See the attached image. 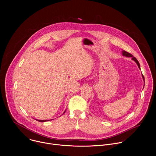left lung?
Segmentation results:
<instances>
[{
  "instance_id": "8db88e82",
  "label": "left lung",
  "mask_w": 156,
  "mask_h": 156,
  "mask_svg": "<svg viewBox=\"0 0 156 156\" xmlns=\"http://www.w3.org/2000/svg\"><path fill=\"white\" fill-rule=\"evenodd\" d=\"M122 55H123V56H125V57H131V59H132L133 60H134V61L136 63L137 65L138 66V68H139L140 69H141V68H140V65L139 62L138 61V60H137L134 56H133V55H131V54H129V53H128V52H126V51H122ZM142 78H143V80H144V78L143 74H142Z\"/></svg>"
}]
</instances>
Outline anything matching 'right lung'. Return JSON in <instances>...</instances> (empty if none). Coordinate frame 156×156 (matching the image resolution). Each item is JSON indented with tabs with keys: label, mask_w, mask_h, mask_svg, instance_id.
Returning <instances> with one entry per match:
<instances>
[{
	"label": "right lung",
	"mask_w": 156,
	"mask_h": 156,
	"mask_svg": "<svg viewBox=\"0 0 156 156\" xmlns=\"http://www.w3.org/2000/svg\"><path fill=\"white\" fill-rule=\"evenodd\" d=\"M65 111L66 110H65V112H63V114L65 112ZM37 121H38V122H47V121H49V120H37V119H36Z\"/></svg>",
	"instance_id": "add662e5"
}]
</instances>
